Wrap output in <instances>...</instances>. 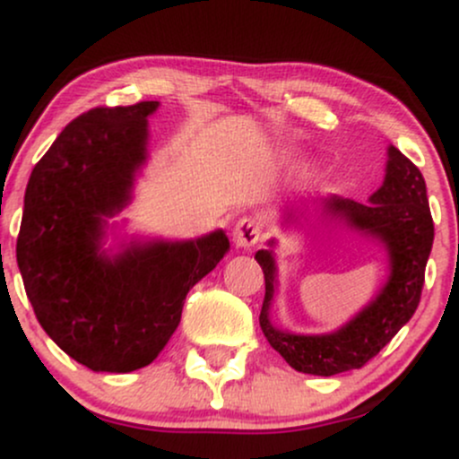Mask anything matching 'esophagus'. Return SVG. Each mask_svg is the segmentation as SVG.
Masks as SVG:
<instances>
[{
    "instance_id": "obj_1",
    "label": "esophagus",
    "mask_w": 459,
    "mask_h": 459,
    "mask_svg": "<svg viewBox=\"0 0 459 459\" xmlns=\"http://www.w3.org/2000/svg\"><path fill=\"white\" fill-rule=\"evenodd\" d=\"M261 230L263 226L259 222V218H255V215H241L239 220H237L235 226H233V241L237 247H252L255 244H259L261 241Z\"/></svg>"
}]
</instances>
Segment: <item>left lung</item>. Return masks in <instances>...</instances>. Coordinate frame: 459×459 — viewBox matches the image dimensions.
<instances>
[{
  "label": "left lung",
  "instance_id": "1",
  "mask_svg": "<svg viewBox=\"0 0 459 459\" xmlns=\"http://www.w3.org/2000/svg\"><path fill=\"white\" fill-rule=\"evenodd\" d=\"M368 200L371 203L367 204L343 196L325 200L330 213L380 237L388 247L393 267L380 296L334 334L299 336L273 328L267 317L273 296L272 252L259 250L255 256L265 273V298L259 315L261 330L289 367L299 373L336 376L365 367L408 324L420 302L425 265L434 244V220L423 175L402 151L391 146L384 186Z\"/></svg>",
  "mask_w": 459,
  "mask_h": 459
}]
</instances>
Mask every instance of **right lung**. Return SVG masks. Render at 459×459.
Here are the masks:
<instances>
[{
  "instance_id": "right-lung-1",
  "label": "right lung",
  "mask_w": 459,
  "mask_h": 459,
  "mask_svg": "<svg viewBox=\"0 0 459 459\" xmlns=\"http://www.w3.org/2000/svg\"><path fill=\"white\" fill-rule=\"evenodd\" d=\"M157 101L92 108L62 129L25 187L17 263L36 319L92 371L151 365L181 321L189 289L229 250L222 230L183 244L97 255L103 215L129 200Z\"/></svg>"
}]
</instances>
